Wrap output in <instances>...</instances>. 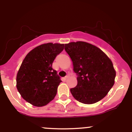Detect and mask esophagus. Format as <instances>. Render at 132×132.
Instances as JSON below:
<instances>
[{"label": "esophagus", "mask_w": 132, "mask_h": 132, "mask_svg": "<svg viewBox=\"0 0 132 132\" xmlns=\"http://www.w3.org/2000/svg\"><path fill=\"white\" fill-rule=\"evenodd\" d=\"M68 77H69V74H67V75L64 77V79H67L68 78Z\"/></svg>", "instance_id": "34e87169"}]
</instances>
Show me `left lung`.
Here are the masks:
<instances>
[{
  "label": "left lung",
  "mask_w": 132,
  "mask_h": 132,
  "mask_svg": "<svg viewBox=\"0 0 132 132\" xmlns=\"http://www.w3.org/2000/svg\"><path fill=\"white\" fill-rule=\"evenodd\" d=\"M64 50L78 76V84L70 89L72 96L82 104L99 102L114 84L116 72L112 62L101 49L86 42L65 44Z\"/></svg>",
  "instance_id": "1"
}]
</instances>
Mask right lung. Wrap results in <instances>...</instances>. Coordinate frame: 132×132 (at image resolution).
I'll return each instance as SVG.
<instances>
[{"label": "right lung", "mask_w": 132, "mask_h": 132, "mask_svg": "<svg viewBox=\"0 0 132 132\" xmlns=\"http://www.w3.org/2000/svg\"><path fill=\"white\" fill-rule=\"evenodd\" d=\"M63 50L64 44L48 43L27 54L16 75V88L27 102L42 107L56 96L61 80L52 64Z\"/></svg>", "instance_id": "right-lung-1"}]
</instances>
